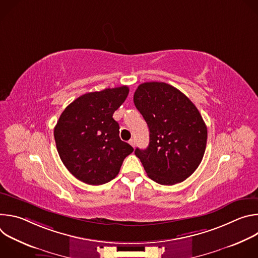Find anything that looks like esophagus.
I'll return each instance as SVG.
<instances>
[{"label": "esophagus", "instance_id": "34e87169", "mask_svg": "<svg viewBox=\"0 0 258 258\" xmlns=\"http://www.w3.org/2000/svg\"><path fill=\"white\" fill-rule=\"evenodd\" d=\"M128 143H130L133 147H135V145H136V141H135V139H131V140L128 141Z\"/></svg>", "mask_w": 258, "mask_h": 258}]
</instances>
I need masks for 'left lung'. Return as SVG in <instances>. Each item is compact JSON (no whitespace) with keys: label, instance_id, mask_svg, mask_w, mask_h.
Returning a JSON list of instances; mask_svg holds the SVG:
<instances>
[{"label":"left lung","instance_id":"8db88e82","mask_svg":"<svg viewBox=\"0 0 258 258\" xmlns=\"http://www.w3.org/2000/svg\"><path fill=\"white\" fill-rule=\"evenodd\" d=\"M134 103L150 132L149 146L136 149L147 174L171 186L189 177L202 161L207 127L191 100L165 83L141 84Z\"/></svg>","mask_w":258,"mask_h":258}]
</instances>
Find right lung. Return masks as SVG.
<instances>
[{"instance_id":"right-lung-1","label":"right lung","mask_w":258,"mask_h":258,"mask_svg":"<svg viewBox=\"0 0 258 258\" xmlns=\"http://www.w3.org/2000/svg\"><path fill=\"white\" fill-rule=\"evenodd\" d=\"M126 86L87 93L62 112L54 128L59 156L78 179L103 185L119 172L133 147L119 138L113 113L125 101Z\"/></svg>"}]
</instances>
